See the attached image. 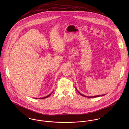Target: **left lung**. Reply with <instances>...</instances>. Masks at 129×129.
<instances>
[{
	"mask_svg": "<svg viewBox=\"0 0 129 129\" xmlns=\"http://www.w3.org/2000/svg\"><path fill=\"white\" fill-rule=\"evenodd\" d=\"M76 90L78 91V92L80 94V95H81L82 96H84V97H88V98H94V97H99V96H100L101 95H97V96H85L84 95H83L82 94H81L80 92H79L77 89H76ZM105 94H103V95H101V96H104V95H105Z\"/></svg>",
	"mask_w": 129,
	"mask_h": 129,
	"instance_id": "1",
	"label": "left lung"
}]
</instances>
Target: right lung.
Masks as SVG:
<instances>
[{
	"instance_id": "obj_1",
	"label": "right lung",
	"mask_w": 129,
	"mask_h": 129,
	"mask_svg": "<svg viewBox=\"0 0 129 129\" xmlns=\"http://www.w3.org/2000/svg\"><path fill=\"white\" fill-rule=\"evenodd\" d=\"M52 93H51V94H49V95H48V96H46V97H42V98H39V99H44V98H47V97H49V96H50V95H51V94H52ZM36 99H37V98H36Z\"/></svg>"
}]
</instances>
